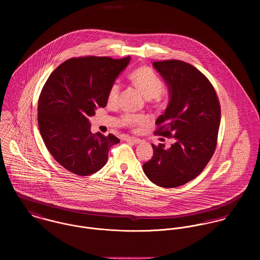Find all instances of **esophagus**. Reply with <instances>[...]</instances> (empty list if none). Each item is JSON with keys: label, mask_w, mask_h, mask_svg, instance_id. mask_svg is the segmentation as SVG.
Returning a JSON list of instances; mask_svg holds the SVG:
<instances>
[{"label": "esophagus", "mask_w": 260, "mask_h": 260, "mask_svg": "<svg viewBox=\"0 0 260 260\" xmlns=\"http://www.w3.org/2000/svg\"><path fill=\"white\" fill-rule=\"evenodd\" d=\"M125 141H126V142H129V143H132V144H139V143L141 142L140 139L134 138V137H126V138H125Z\"/></svg>", "instance_id": "34e87169"}]
</instances>
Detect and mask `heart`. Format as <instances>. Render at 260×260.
<instances>
[{
	"label": "heart",
	"instance_id": "1",
	"mask_svg": "<svg viewBox=\"0 0 260 260\" xmlns=\"http://www.w3.org/2000/svg\"><path fill=\"white\" fill-rule=\"evenodd\" d=\"M130 79L147 99L158 97L164 89V84L161 78L149 67H139L133 70L130 74ZM119 93L120 84L119 82H114L108 91L109 103H114L117 100ZM123 120L124 123L129 126H139L146 122V118L142 115L127 114L123 117Z\"/></svg>",
	"mask_w": 260,
	"mask_h": 260
}]
</instances>
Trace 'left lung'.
<instances>
[{
  "label": "left lung",
  "instance_id": "1",
  "mask_svg": "<svg viewBox=\"0 0 260 260\" xmlns=\"http://www.w3.org/2000/svg\"><path fill=\"white\" fill-rule=\"evenodd\" d=\"M165 81L169 102L156 120L164 137L175 142L166 148L152 144L153 156L143 164L149 180L164 188L183 185L198 176L211 159L220 125V105L209 80L192 65L167 60L153 63Z\"/></svg>",
  "mask_w": 260,
  "mask_h": 260
}]
</instances>
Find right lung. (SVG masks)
I'll use <instances>...</instances> for the list:
<instances>
[{"label":"right lung","instance_id":"obj_1","mask_svg":"<svg viewBox=\"0 0 260 260\" xmlns=\"http://www.w3.org/2000/svg\"><path fill=\"white\" fill-rule=\"evenodd\" d=\"M130 59L72 58L45 83L38 103L39 130L51 155L68 171L80 176L97 172L106 164L109 149L120 142L113 134H93L89 117L106 107L110 86Z\"/></svg>","mask_w":260,"mask_h":260}]
</instances>
